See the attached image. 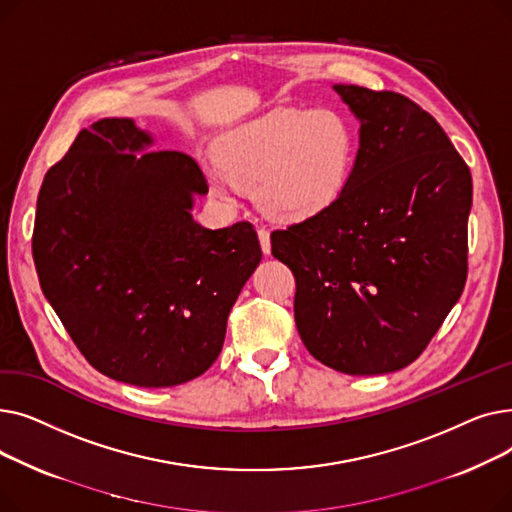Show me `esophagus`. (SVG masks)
<instances>
[{
  "label": "esophagus",
  "instance_id": "obj_1",
  "mask_svg": "<svg viewBox=\"0 0 512 512\" xmlns=\"http://www.w3.org/2000/svg\"><path fill=\"white\" fill-rule=\"evenodd\" d=\"M257 236H259V245H261V251H263L265 255H270V253H272V240H270V230L259 228V230H257Z\"/></svg>",
  "mask_w": 512,
  "mask_h": 512
}]
</instances>
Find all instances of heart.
<instances>
[{
  "label": "heart",
  "instance_id": "1",
  "mask_svg": "<svg viewBox=\"0 0 512 512\" xmlns=\"http://www.w3.org/2000/svg\"><path fill=\"white\" fill-rule=\"evenodd\" d=\"M209 172L230 199L253 186L259 207L278 222H307L330 211L351 184L357 161L353 124L336 110H274L232 128Z\"/></svg>",
  "mask_w": 512,
  "mask_h": 512
}]
</instances>
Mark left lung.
<instances>
[{"instance_id":"1","label":"left lung","mask_w":512,"mask_h":512,"mask_svg":"<svg viewBox=\"0 0 512 512\" xmlns=\"http://www.w3.org/2000/svg\"><path fill=\"white\" fill-rule=\"evenodd\" d=\"M361 122L351 184L319 218L272 232L307 351L348 375L413 363L467 280L473 182L434 116L392 91L334 85Z\"/></svg>"}]
</instances>
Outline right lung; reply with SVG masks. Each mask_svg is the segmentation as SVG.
Segmentation results:
<instances>
[{"instance_id": "1", "label": "right lung", "mask_w": 512, "mask_h": 512, "mask_svg": "<svg viewBox=\"0 0 512 512\" xmlns=\"http://www.w3.org/2000/svg\"><path fill=\"white\" fill-rule=\"evenodd\" d=\"M151 145L130 118L80 130L43 178L33 259L45 299L99 373L170 388L222 353L261 247L249 222L197 224L193 199L207 195L197 161Z\"/></svg>"}]
</instances>
